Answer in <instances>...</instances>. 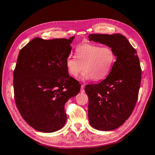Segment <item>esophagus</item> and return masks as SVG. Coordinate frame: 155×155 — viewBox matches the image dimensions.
I'll list each match as a JSON object with an SVG mask.
<instances>
[{
    "instance_id": "1",
    "label": "esophagus",
    "mask_w": 155,
    "mask_h": 155,
    "mask_svg": "<svg viewBox=\"0 0 155 155\" xmlns=\"http://www.w3.org/2000/svg\"><path fill=\"white\" fill-rule=\"evenodd\" d=\"M84 86H85L84 85H81V92H82V93H84V92H85V90H84Z\"/></svg>"
}]
</instances>
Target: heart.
Listing matches in <instances>:
<instances>
[{
	"label": "heart",
	"mask_w": 155,
	"mask_h": 155,
	"mask_svg": "<svg viewBox=\"0 0 155 155\" xmlns=\"http://www.w3.org/2000/svg\"><path fill=\"white\" fill-rule=\"evenodd\" d=\"M75 57H68L65 65L69 74L77 77L83 70L82 80L94 81L104 79L109 74L115 61V54L111 48L96 44H83L75 50Z\"/></svg>",
	"instance_id": "b5f03b06"
}]
</instances>
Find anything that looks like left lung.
<instances>
[{"mask_svg":"<svg viewBox=\"0 0 155 155\" xmlns=\"http://www.w3.org/2000/svg\"><path fill=\"white\" fill-rule=\"evenodd\" d=\"M88 38L111 48L116 57L105 79L85 86L89 121L97 130L116 129L129 117L137 103L141 78L140 60L137 51L121 34H90Z\"/></svg>","mask_w":155,"mask_h":155,"instance_id":"8db88e82","label":"left lung"}]
</instances>
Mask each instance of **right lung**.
<instances>
[{
  "mask_svg": "<svg viewBox=\"0 0 155 155\" xmlns=\"http://www.w3.org/2000/svg\"><path fill=\"white\" fill-rule=\"evenodd\" d=\"M74 38H36L18 54L14 72L15 104L27 124L40 132L63 128L65 104L79 93L81 84L70 77L65 65Z\"/></svg>",
  "mask_w": 155,
  "mask_h": 155,
  "instance_id": "add662e5",
  "label": "right lung"
}]
</instances>
